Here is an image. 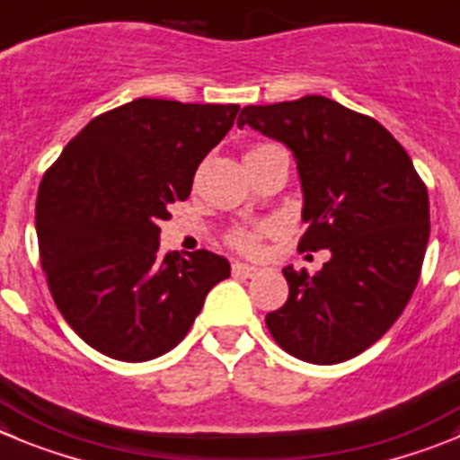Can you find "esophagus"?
Returning a JSON list of instances; mask_svg holds the SVG:
<instances>
[{
    "mask_svg": "<svg viewBox=\"0 0 460 460\" xmlns=\"http://www.w3.org/2000/svg\"><path fill=\"white\" fill-rule=\"evenodd\" d=\"M231 272L235 274V277H244V279H252L256 277V274L261 272V268H256V265H247V263H238L235 261L234 265H231Z\"/></svg>",
    "mask_w": 460,
    "mask_h": 460,
    "instance_id": "obj_1",
    "label": "esophagus"
}]
</instances>
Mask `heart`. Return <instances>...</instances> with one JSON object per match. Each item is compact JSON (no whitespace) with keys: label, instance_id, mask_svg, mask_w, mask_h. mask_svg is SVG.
I'll list each match as a JSON object with an SVG mask.
<instances>
[{"label":"heart","instance_id":"b5f03b06","mask_svg":"<svg viewBox=\"0 0 460 460\" xmlns=\"http://www.w3.org/2000/svg\"><path fill=\"white\" fill-rule=\"evenodd\" d=\"M265 147H270V145H259V147H254L252 152H259V149ZM231 244H234L235 250L252 254V252H256V247H259V235L252 234V231H238V234L231 235Z\"/></svg>","mask_w":460,"mask_h":460}]
</instances>
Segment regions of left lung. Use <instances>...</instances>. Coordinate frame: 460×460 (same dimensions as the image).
<instances>
[{
    "mask_svg": "<svg viewBox=\"0 0 460 460\" xmlns=\"http://www.w3.org/2000/svg\"><path fill=\"white\" fill-rule=\"evenodd\" d=\"M244 124L293 152L306 222L299 250L332 252L315 274L283 268L288 302L265 324L295 358L342 363L393 327L418 286L427 186L388 128L322 94L244 106Z\"/></svg>",
    "mask_w": 460,
    "mask_h": 460,
    "instance_id": "obj_1",
    "label": "left lung"
}]
</instances>
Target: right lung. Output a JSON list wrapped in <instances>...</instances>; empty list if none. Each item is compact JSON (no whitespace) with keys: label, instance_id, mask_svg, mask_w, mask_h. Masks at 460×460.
<instances>
[{"label":"right lung","instance_id":"add662e5","mask_svg":"<svg viewBox=\"0 0 460 460\" xmlns=\"http://www.w3.org/2000/svg\"><path fill=\"white\" fill-rule=\"evenodd\" d=\"M238 104L133 100L90 119L45 172L36 201L40 265L66 322L102 354L143 363L186 338L225 256L161 252L167 206L190 195Z\"/></svg>","mask_w":460,"mask_h":460}]
</instances>
